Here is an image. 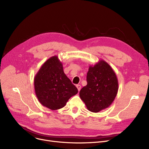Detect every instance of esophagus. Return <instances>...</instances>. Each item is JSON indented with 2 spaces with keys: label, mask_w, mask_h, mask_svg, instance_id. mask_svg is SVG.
<instances>
[{
  "label": "esophagus",
  "mask_w": 149,
  "mask_h": 149,
  "mask_svg": "<svg viewBox=\"0 0 149 149\" xmlns=\"http://www.w3.org/2000/svg\"><path fill=\"white\" fill-rule=\"evenodd\" d=\"M76 87L77 88L78 91H80V89H81V86H80V84H77V85H76Z\"/></svg>",
  "instance_id": "34e87169"
}]
</instances>
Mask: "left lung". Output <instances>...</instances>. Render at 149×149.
I'll return each mask as SVG.
<instances>
[{"label":"left lung","instance_id":"8db88e82","mask_svg":"<svg viewBox=\"0 0 149 149\" xmlns=\"http://www.w3.org/2000/svg\"><path fill=\"white\" fill-rule=\"evenodd\" d=\"M86 80L80 97L88 110L97 113L110 106L118 90V79L111 66L100 60L94 66H89Z\"/></svg>","mask_w":149,"mask_h":149}]
</instances>
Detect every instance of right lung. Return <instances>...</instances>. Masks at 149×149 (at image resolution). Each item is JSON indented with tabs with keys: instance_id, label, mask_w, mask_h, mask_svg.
<instances>
[{
	"instance_id": "obj_1",
	"label": "right lung",
	"mask_w": 149,
	"mask_h": 149,
	"mask_svg": "<svg viewBox=\"0 0 149 149\" xmlns=\"http://www.w3.org/2000/svg\"><path fill=\"white\" fill-rule=\"evenodd\" d=\"M34 83L39 102L53 111L63 107L69 99L78 93L77 88L64 73L57 56L42 65L34 77Z\"/></svg>"
}]
</instances>
